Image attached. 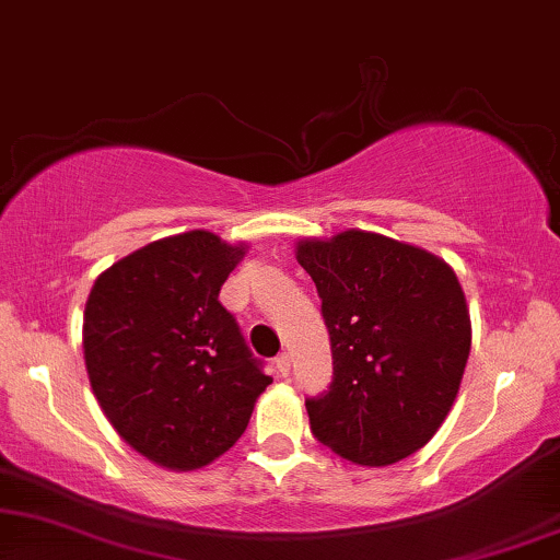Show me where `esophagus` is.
Returning <instances> with one entry per match:
<instances>
[{"label":"esophagus","mask_w":560,"mask_h":560,"mask_svg":"<svg viewBox=\"0 0 560 560\" xmlns=\"http://www.w3.org/2000/svg\"><path fill=\"white\" fill-rule=\"evenodd\" d=\"M275 370H278L280 377H288V374H290V357L285 354V351H282V354L275 359Z\"/></svg>","instance_id":"1"}]
</instances>
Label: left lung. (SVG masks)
Instances as JSON below:
<instances>
[{
	"mask_svg": "<svg viewBox=\"0 0 560 560\" xmlns=\"http://www.w3.org/2000/svg\"><path fill=\"white\" fill-rule=\"evenodd\" d=\"M295 259L316 282L334 354L328 393L305 400L313 435L351 464L402 462L446 420L469 359L454 267L362 229L303 236Z\"/></svg>",
	"mask_w": 560,
	"mask_h": 560,
	"instance_id": "8db88e82",
	"label": "left lung"
}]
</instances>
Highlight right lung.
Returning a JSON list of instances; mask_svg holds the SVG:
<instances>
[{
	"instance_id": "1",
	"label": "right lung",
	"mask_w": 560,
	"mask_h": 560,
	"mask_svg": "<svg viewBox=\"0 0 560 560\" xmlns=\"http://www.w3.org/2000/svg\"><path fill=\"white\" fill-rule=\"evenodd\" d=\"M247 242L194 229L98 275L83 311L94 397L121 441L171 471L226 454L270 385L219 290Z\"/></svg>"
}]
</instances>
